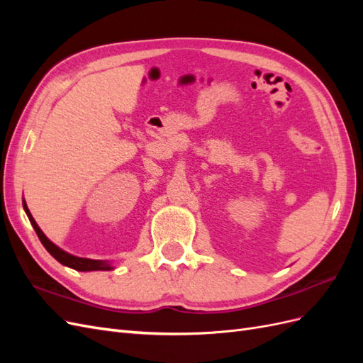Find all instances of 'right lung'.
I'll list each match as a JSON object with an SVG mask.
<instances>
[{
	"instance_id": "obj_1",
	"label": "right lung",
	"mask_w": 363,
	"mask_h": 363,
	"mask_svg": "<svg viewBox=\"0 0 363 363\" xmlns=\"http://www.w3.org/2000/svg\"><path fill=\"white\" fill-rule=\"evenodd\" d=\"M23 206H24V211H26V213H27V216L30 219L33 228H35L38 238L40 239L42 245L45 247L50 255L54 259H56L57 262H60L62 265L68 267V268H72L75 271H111V269H113L111 262H107V260H94V259H86V257L74 256V255H69V252H67L65 250H62L60 247H57L56 244H52L51 240L45 235H43V232L39 228V225L36 224L35 218L31 216L26 200L23 201Z\"/></svg>"
}]
</instances>
